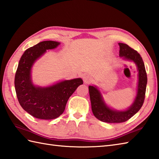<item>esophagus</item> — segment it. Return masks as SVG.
Masks as SVG:
<instances>
[{"label":"esophagus","mask_w":159,"mask_h":159,"mask_svg":"<svg viewBox=\"0 0 159 159\" xmlns=\"http://www.w3.org/2000/svg\"><path fill=\"white\" fill-rule=\"evenodd\" d=\"M83 80H84V82L85 84H90L91 83L92 81H93V77L90 75H84L83 77Z\"/></svg>","instance_id":"1"}]
</instances>
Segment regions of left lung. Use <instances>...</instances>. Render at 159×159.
Returning a JSON list of instances; mask_svg holds the SVG:
<instances>
[{
    "label": "left lung",
    "mask_w": 159,
    "mask_h": 159,
    "mask_svg": "<svg viewBox=\"0 0 159 159\" xmlns=\"http://www.w3.org/2000/svg\"><path fill=\"white\" fill-rule=\"evenodd\" d=\"M119 56L126 61L135 63L138 70L137 95L133 104L126 110H116L107 106L100 90L95 86H89L92 111L99 120L107 123H120L128 120L142 107L147 85V74L142 56L136 50L125 43H119Z\"/></svg>",
    "instance_id": "obj_1"
}]
</instances>
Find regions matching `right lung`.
Instances as JSON below:
<instances>
[{
    "mask_svg": "<svg viewBox=\"0 0 159 159\" xmlns=\"http://www.w3.org/2000/svg\"><path fill=\"white\" fill-rule=\"evenodd\" d=\"M61 43L54 41L40 42L24 52L15 75V89L22 107L34 117L52 120L64 112L69 97L83 80L76 78L63 80L53 85L41 87L33 83L31 70L34 63L48 50L57 48Z\"/></svg>",
    "mask_w": 159,
    "mask_h": 159,
    "instance_id": "obj_1",
    "label": "right lung"
}]
</instances>
